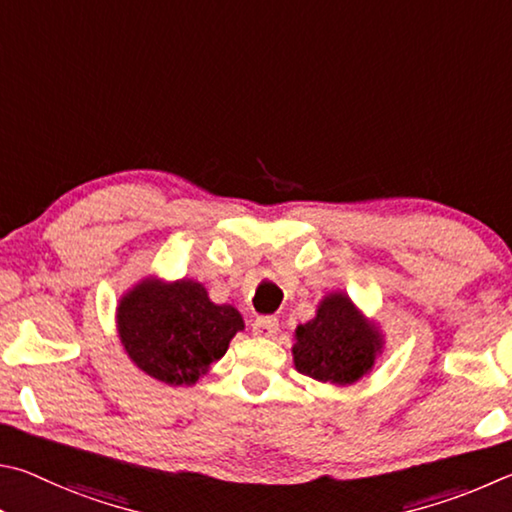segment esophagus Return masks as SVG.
Wrapping results in <instances>:
<instances>
[{"label": "esophagus", "mask_w": 512, "mask_h": 512, "mask_svg": "<svg viewBox=\"0 0 512 512\" xmlns=\"http://www.w3.org/2000/svg\"><path fill=\"white\" fill-rule=\"evenodd\" d=\"M279 333V321L274 317H258L254 321V335L258 337H274Z\"/></svg>", "instance_id": "esophagus-1"}]
</instances>
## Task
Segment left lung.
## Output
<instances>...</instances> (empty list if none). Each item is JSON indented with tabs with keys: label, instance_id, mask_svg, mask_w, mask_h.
I'll return each instance as SVG.
<instances>
[{
	"label": "left lung",
	"instance_id": "obj_1",
	"mask_svg": "<svg viewBox=\"0 0 512 512\" xmlns=\"http://www.w3.org/2000/svg\"><path fill=\"white\" fill-rule=\"evenodd\" d=\"M382 333L344 292L319 303L317 317L294 333V366L312 380L353 384L369 373L382 353Z\"/></svg>",
	"mask_w": 512,
	"mask_h": 512
}]
</instances>
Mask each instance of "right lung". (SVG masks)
<instances>
[{
	"instance_id": "1",
	"label": "right lung",
	"mask_w": 512,
	"mask_h": 512,
	"mask_svg": "<svg viewBox=\"0 0 512 512\" xmlns=\"http://www.w3.org/2000/svg\"><path fill=\"white\" fill-rule=\"evenodd\" d=\"M121 344L143 373L170 387H191L245 328L233 306H218L195 281L143 279L116 308Z\"/></svg>"
}]
</instances>
